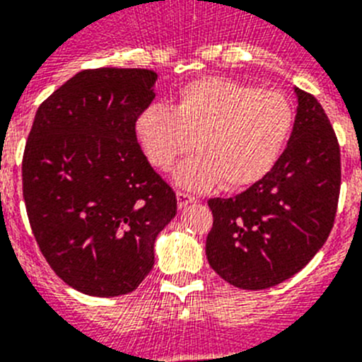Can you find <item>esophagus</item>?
I'll return each instance as SVG.
<instances>
[{
  "instance_id": "esophagus-1",
  "label": "esophagus",
  "mask_w": 362,
  "mask_h": 362,
  "mask_svg": "<svg viewBox=\"0 0 362 362\" xmlns=\"http://www.w3.org/2000/svg\"><path fill=\"white\" fill-rule=\"evenodd\" d=\"M177 200H178V207L184 209L185 206H189V204L194 202V197L187 191H177Z\"/></svg>"
}]
</instances>
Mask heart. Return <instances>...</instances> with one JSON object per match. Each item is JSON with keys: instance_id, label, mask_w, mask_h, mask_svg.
<instances>
[{"instance_id": "heart-1", "label": "heart", "mask_w": 362, "mask_h": 362, "mask_svg": "<svg viewBox=\"0 0 362 362\" xmlns=\"http://www.w3.org/2000/svg\"><path fill=\"white\" fill-rule=\"evenodd\" d=\"M291 125L293 109L284 94L207 76L182 87L173 107H146L134 131L158 169L171 168L194 144L200 153L175 171L184 187L206 189L220 182L224 189H240L268 175Z\"/></svg>"}]
</instances>
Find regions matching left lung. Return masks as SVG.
I'll return each mask as SVG.
<instances>
[{
	"label": "left lung",
	"instance_id": "obj_1",
	"mask_svg": "<svg viewBox=\"0 0 362 362\" xmlns=\"http://www.w3.org/2000/svg\"><path fill=\"white\" fill-rule=\"evenodd\" d=\"M297 116L284 153L266 177L231 199H209V266L242 290L293 276L328 238L341 189V151L315 96L295 87Z\"/></svg>",
	"mask_w": 362,
	"mask_h": 362
}]
</instances>
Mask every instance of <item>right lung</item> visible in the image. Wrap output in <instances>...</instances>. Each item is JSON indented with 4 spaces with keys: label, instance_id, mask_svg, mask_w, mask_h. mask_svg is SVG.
I'll return each mask as SVG.
<instances>
[{
    "label": "right lung",
    "instance_id": "add662e5",
    "mask_svg": "<svg viewBox=\"0 0 362 362\" xmlns=\"http://www.w3.org/2000/svg\"><path fill=\"white\" fill-rule=\"evenodd\" d=\"M149 69H87L37 107L25 144L23 199L34 238L56 275L93 297L136 290L177 194L136 140L155 98Z\"/></svg>",
    "mask_w": 362,
    "mask_h": 362
}]
</instances>
